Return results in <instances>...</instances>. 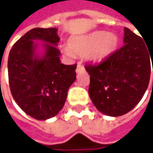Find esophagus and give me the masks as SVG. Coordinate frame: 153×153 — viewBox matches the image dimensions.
<instances>
[{"mask_svg":"<svg viewBox=\"0 0 153 153\" xmlns=\"http://www.w3.org/2000/svg\"><path fill=\"white\" fill-rule=\"evenodd\" d=\"M85 68L84 67L81 65V63L79 62V63H78V65H77V68H76V72L77 73H79V72H80V71H83Z\"/></svg>","mask_w":153,"mask_h":153,"instance_id":"obj_1","label":"esophagus"}]
</instances>
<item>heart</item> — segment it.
<instances>
[{"label":"heart","instance_id":"obj_1","mask_svg":"<svg viewBox=\"0 0 153 153\" xmlns=\"http://www.w3.org/2000/svg\"><path fill=\"white\" fill-rule=\"evenodd\" d=\"M119 39L115 34L106 32H94L85 36L72 38L69 42V49L64 51L68 57L73 53L89 57L94 60L100 61L109 56L117 48Z\"/></svg>","mask_w":153,"mask_h":153}]
</instances>
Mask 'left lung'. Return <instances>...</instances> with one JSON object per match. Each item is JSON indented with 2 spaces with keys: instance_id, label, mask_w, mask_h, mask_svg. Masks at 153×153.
Listing matches in <instances>:
<instances>
[{
  "instance_id": "left-lung-1",
  "label": "left lung",
  "mask_w": 153,
  "mask_h": 153,
  "mask_svg": "<svg viewBox=\"0 0 153 153\" xmlns=\"http://www.w3.org/2000/svg\"><path fill=\"white\" fill-rule=\"evenodd\" d=\"M124 30L122 48L99 63L85 65L93 103L100 112L113 117L130 112L141 100L148 87L153 59V51L147 49L142 38L127 27Z\"/></svg>"
}]
</instances>
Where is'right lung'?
Instances as JSON below:
<instances>
[{
    "mask_svg": "<svg viewBox=\"0 0 153 153\" xmlns=\"http://www.w3.org/2000/svg\"><path fill=\"white\" fill-rule=\"evenodd\" d=\"M57 28L35 27L27 32L9 52L7 70L12 96L23 112L38 120L54 117L64 106L68 91L76 79L77 64L59 60ZM34 39L43 43L45 54L34 53Z\"/></svg>",
    "mask_w": 153,
    "mask_h": 153,
    "instance_id": "right-lung-1",
    "label": "right lung"
}]
</instances>
